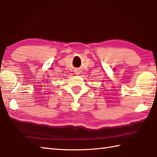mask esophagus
Listing matches in <instances>:
<instances>
[{"label":"esophagus","instance_id":"esophagus-1","mask_svg":"<svg viewBox=\"0 0 157 157\" xmlns=\"http://www.w3.org/2000/svg\"><path fill=\"white\" fill-rule=\"evenodd\" d=\"M75 74H76V75H78V74H79V72H78V71H76V73H75Z\"/></svg>","mask_w":157,"mask_h":157}]
</instances>
